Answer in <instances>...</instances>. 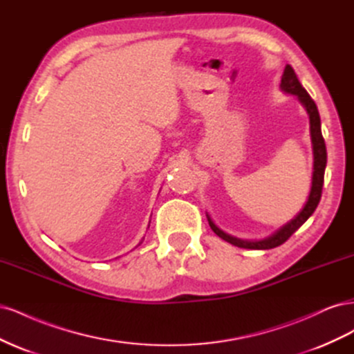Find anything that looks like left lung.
Listing matches in <instances>:
<instances>
[{"mask_svg":"<svg viewBox=\"0 0 354 354\" xmlns=\"http://www.w3.org/2000/svg\"><path fill=\"white\" fill-rule=\"evenodd\" d=\"M281 88L282 91L297 95L299 103L304 106V109L308 113V120H310V137H312V145H313V176H312V187H310V194L307 198V202L304 203L303 209L299 211L297 216L288 221L285 226L281 229H277L273 234H270L269 238L261 239V241H243L239 238L230 236V234L224 233L221 229H218L216 224L212 223L209 216L207 214V218L212 232L220 236L223 241H226L234 246H239V248H246V250H270L276 248V246L282 245L286 242L291 234L298 230L303 224L308 220V217L312 216L315 209L317 208V203L320 201V196H322V187H324V176H325V168H326V146L325 140L322 136V130H320V116L317 106L313 102V99L310 97L306 88L301 85V82L298 81L297 75L294 69L286 65L282 80H281Z\"/></svg>","mask_w":354,"mask_h":354,"instance_id":"obj_1","label":"left lung"}]
</instances>
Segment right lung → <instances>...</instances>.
I'll return each instance as SVG.
<instances>
[{"label": "right lung", "mask_w": 354, "mask_h": 354, "mask_svg": "<svg viewBox=\"0 0 354 354\" xmlns=\"http://www.w3.org/2000/svg\"><path fill=\"white\" fill-rule=\"evenodd\" d=\"M140 243H142V242H140ZM140 243H138V245H140Z\"/></svg>", "instance_id": "obj_1"}]
</instances>
